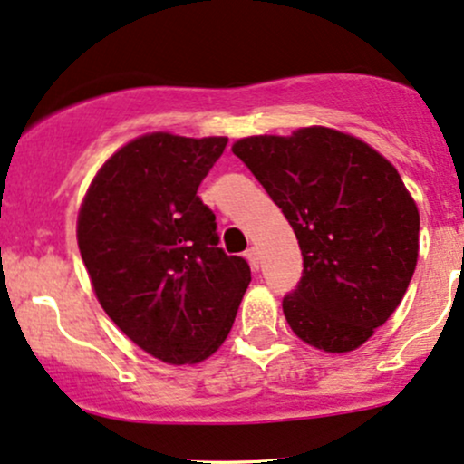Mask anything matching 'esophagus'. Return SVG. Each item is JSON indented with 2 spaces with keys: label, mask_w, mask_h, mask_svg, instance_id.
<instances>
[{
  "label": "esophagus",
  "mask_w": 464,
  "mask_h": 464,
  "mask_svg": "<svg viewBox=\"0 0 464 464\" xmlns=\"http://www.w3.org/2000/svg\"><path fill=\"white\" fill-rule=\"evenodd\" d=\"M246 258H247L249 267H252V269H258L260 258H258V249H256V247H249L247 252H246Z\"/></svg>",
  "instance_id": "1"
}]
</instances>
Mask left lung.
I'll use <instances>...</instances> for the list:
<instances>
[{
  "instance_id": "8db88e82",
  "label": "left lung",
  "mask_w": 464,
  "mask_h": 464,
  "mask_svg": "<svg viewBox=\"0 0 464 464\" xmlns=\"http://www.w3.org/2000/svg\"><path fill=\"white\" fill-rule=\"evenodd\" d=\"M294 227L304 260L285 295L291 331L333 355L397 311L419 258V208L399 170L355 135L302 127L232 144Z\"/></svg>"
}]
</instances>
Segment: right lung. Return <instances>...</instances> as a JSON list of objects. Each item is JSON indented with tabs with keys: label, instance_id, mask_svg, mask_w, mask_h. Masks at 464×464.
Returning a JSON list of instances; mask_svg holds the SVG:
<instances>
[{
	"label": "right lung",
	"instance_id": "right-lung-1",
	"mask_svg": "<svg viewBox=\"0 0 464 464\" xmlns=\"http://www.w3.org/2000/svg\"><path fill=\"white\" fill-rule=\"evenodd\" d=\"M226 135L144 133L93 175L76 241L98 302L133 344L170 366L199 363L230 333L252 274L217 247L197 197Z\"/></svg>",
	"mask_w": 464,
	"mask_h": 464
}]
</instances>
